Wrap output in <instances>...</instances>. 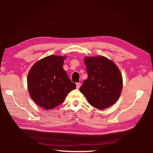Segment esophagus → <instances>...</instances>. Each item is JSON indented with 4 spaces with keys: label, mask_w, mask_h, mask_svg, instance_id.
<instances>
[{
    "label": "esophagus",
    "mask_w": 153,
    "mask_h": 153,
    "mask_svg": "<svg viewBox=\"0 0 153 153\" xmlns=\"http://www.w3.org/2000/svg\"><path fill=\"white\" fill-rule=\"evenodd\" d=\"M80 87H81V83H76V87H77V89H79Z\"/></svg>",
    "instance_id": "34e87169"
}]
</instances>
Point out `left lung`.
Returning a JSON list of instances; mask_svg holds the SVG:
<instances>
[{"instance_id": "1", "label": "left lung", "mask_w": 153, "mask_h": 153, "mask_svg": "<svg viewBox=\"0 0 153 153\" xmlns=\"http://www.w3.org/2000/svg\"><path fill=\"white\" fill-rule=\"evenodd\" d=\"M85 64L88 77L79 91L91 106L99 110L108 108L118 100L122 89L118 68L104 56L86 57Z\"/></svg>"}]
</instances>
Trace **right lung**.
Wrapping results in <instances>:
<instances>
[{
	"instance_id": "1",
	"label": "right lung",
	"mask_w": 153,
	"mask_h": 153,
	"mask_svg": "<svg viewBox=\"0 0 153 153\" xmlns=\"http://www.w3.org/2000/svg\"><path fill=\"white\" fill-rule=\"evenodd\" d=\"M65 57L51 55L35 63L29 72V93L37 105L53 109L64 102L68 93L76 88L63 69Z\"/></svg>"
}]
</instances>
